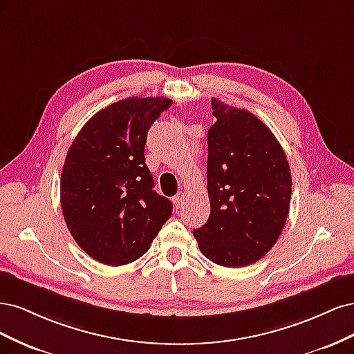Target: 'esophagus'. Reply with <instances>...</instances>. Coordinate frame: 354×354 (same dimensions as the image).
Listing matches in <instances>:
<instances>
[{"label":"esophagus","mask_w":354,"mask_h":354,"mask_svg":"<svg viewBox=\"0 0 354 354\" xmlns=\"http://www.w3.org/2000/svg\"><path fill=\"white\" fill-rule=\"evenodd\" d=\"M173 202H174V205L177 207V208H180V207H183V203L186 202V195L185 194H177L174 198H173Z\"/></svg>","instance_id":"34e87169"}]
</instances>
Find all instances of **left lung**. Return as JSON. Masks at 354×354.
Wrapping results in <instances>:
<instances>
[{"mask_svg":"<svg viewBox=\"0 0 354 354\" xmlns=\"http://www.w3.org/2000/svg\"><path fill=\"white\" fill-rule=\"evenodd\" d=\"M208 221L194 230L201 252L224 267L250 266L281 236L291 202V169L282 146L254 113L211 100Z\"/></svg>","mask_w":354,"mask_h":354,"instance_id":"8db88e82","label":"left lung"}]
</instances>
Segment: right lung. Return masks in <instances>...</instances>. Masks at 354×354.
Here are the masks:
<instances>
[{
    "label": "right lung",
    "instance_id": "add662e5",
    "mask_svg": "<svg viewBox=\"0 0 354 354\" xmlns=\"http://www.w3.org/2000/svg\"><path fill=\"white\" fill-rule=\"evenodd\" d=\"M167 97H130L95 113L69 147L60 178L66 226L91 259L133 263L171 217L173 203L153 190L145 162L149 128Z\"/></svg>",
    "mask_w": 354,
    "mask_h": 354
}]
</instances>
